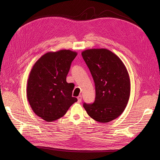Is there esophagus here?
<instances>
[{"mask_svg": "<svg viewBox=\"0 0 160 160\" xmlns=\"http://www.w3.org/2000/svg\"><path fill=\"white\" fill-rule=\"evenodd\" d=\"M77 98H78V102H80L82 101V96H81V95H79V96L77 97Z\"/></svg>", "mask_w": 160, "mask_h": 160, "instance_id": "obj_1", "label": "esophagus"}]
</instances>
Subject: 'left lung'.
I'll return each mask as SVG.
<instances>
[{
	"instance_id": "obj_1",
	"label": "left lung",
	"mask_w": 160,
	"mask_h": 160,
	"mask_svg": "<svg viewBox=\"0 0 160 160\" xmlns=\"http://www.w3.org/2000/svg\"><path fill=\"white\" fill-rule=\"evenodd\" d=\"M82 56L93 77L95 100L83 104L88 114L97 122L106 123L120 116L130 95L129 74L121 59L106 48L87 49Z\"/></svg>"
}]
</instances>
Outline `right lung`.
<instances>
[{
  "instance_id": "obj_1",
  "label": "right lung",
  "mask_w": 160,
  "mask_h": 160,
  "mask_svg": "<svg viewBox=\"0 0 160 160\" xmlns=\"http://www.w3.org/2000/svg\"><path fill=\"white\" fill-rule=\"evenodd\" d=\"M77 52L70 50L48 52L33 65L27 82V98L38 117L52 122L63 117L77 101L72 97L74 84L66 81Z\"/></svg>"
}]
</instances>
